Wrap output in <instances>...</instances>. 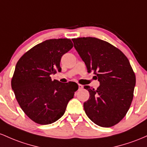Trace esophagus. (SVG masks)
<instances>
[{
  "label": "esophagus",
  "mask_w": 147,
  "mask_h": 147,
  "mask_svg": "<svg viewBox=\"0 0 147 147\" xmlns=\"http://www.w3.org/2000/svg\"><path fill=\"white\" fill-rule=\"evenodd\" d=\"M82 88H83V85L78 84V89H79V90H82Z\"/></svg>",
  "instance_id": "1"
}]
</instances>
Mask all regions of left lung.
<instances>
[{"instance_id":"obj_1","label":"left lung","mask_w":147,"mask_h":147,"mask_svg":"<svg viewBox=\"0 0 147 147\" xmlns=\"http://www.w3.org/2000/svg\"><path fill=\"white\" fill-rule=\"evenodd\" d=\"M74 48L94 71L100 85L85 89L90 98L83 104L87 116L98 126L111 127L124 117L131 106L136 76L126 55L110 43L95 37L72 39Z\"/></svg>"}]
</instances>
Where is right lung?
Wrapping results in <instances>:
<instances>
[{
	"mask_svg": "<svg viewBox=\"0 0 147 147\" xmlns=\"http://www.w3.org/2000/svg\"><path fill=\"white\" fill-rule=\"evenodd\" d=\"M72 47L69 39H48L30 49L16 63L11 88L21 109L34 122L50 124L62 117L78 89L75 82L62 83L51 78L60 71L61 58Z\"/></svg>",
	"mask_w": 147,
	"mask_h": 147,
	"instance_id": "add662e5",
	"label": "right lung"
}]
</instances>
